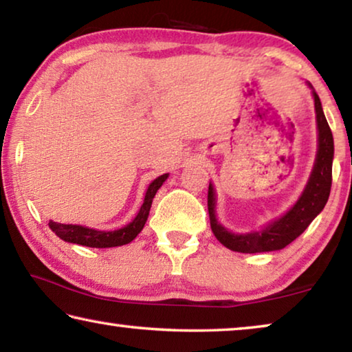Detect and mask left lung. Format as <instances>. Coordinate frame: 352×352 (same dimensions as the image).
<instances>
[{
  "label": "left lung",
  "mask_w": 352,
  "mask_h": 352,
  "mask_svg": "<svg viewBox=\"0 0 352 352\" xmlns=\"http://www.w3.org/2000/svg\"><path fill=\"white\" fill-rule=\"evenodd\" d=\"M310 85V83H308ZM310 88H313L310 85ZM314 110H316L318 123V153L314 160L311 175L308 178L305 190L300 194L298 201L283 217L264 226L259 232L234 234L218 223L214 207L217 196L212 183L208 185V217L210 226L219 242L226 248L239 253H265L276 251L294 242L305 230L314 218L326 207L330 186H332V161H333V135L324 115L319 96L313 90Z\"/></svg>",
  "instance_id": "obj_1"
}]
</instances>
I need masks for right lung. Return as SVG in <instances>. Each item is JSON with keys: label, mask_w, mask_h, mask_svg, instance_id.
I'll return each instance as SVG.
<instances>
[{"label": "right lung", "mask_w": 352, "mask_h": 352, "mask_svg": "<svg viewBox=\"0 0 352 352\" xmlns=\"http://www.w3.org/2000/svg\"><path fill=\"white\" fill-rule=\"evenodd\" d=\"M169 174L160 175L150 183L148 190L145 192V199L142 207H140L138 217H135L129 224L117 230H96L91 228L78 226V224H61L52 221L49 223L50 229L58 235L61 240L69 243H77L82 246H90V248H113V246H122L138 237V234L144 229L146 218H148L151 202L156 191L160 190L162 183L167 180Z\"/></svg>", "instance_id": "add662e5"}]
</instances>
